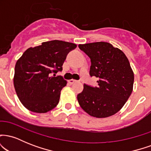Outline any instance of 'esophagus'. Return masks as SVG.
<instances>
[{
    "instance_id": "34e87169",
    "label": "esophagus",
    "mask_w": 151,
    "mask_h": 151,
    "mask_svg": "<svg viewBox=\"0 0 151 151\" xmlns=\"http://www.w3.org/2000/svg\"><path fill=\"white\" fill-rule=\"evenodd\" d=\"M77 48H78V46H77Z\"/></svg>"
}]
</instances>
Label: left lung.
<instances>
[{"label": "left lung", "mask_w": 151, "mask_h": 151, "mask_svg": "<svg viewBox=\"0 0 151 151\" xmlns=\"http://www.w3.org/2000/svg\"><path fill=\"white\" fill-rule=\"evenodd\" d=\"M77 45L62 40L44 42L28 48L16 62L13 84L22 104L35 113H47L57 106L67 81L58 72L67 54Z\"/></svg>", "instance_id": "obj_1"}]
</instances>
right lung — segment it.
<instances>
[{"label": "right lung", "instance_id": "right-lung-1", "mask_svg": "<svg viewBox=\"0 0 151 151\" xmlns=\"http://www.w3.org/2000/svg\"><path fill=\"white\" fill-rule=\"evenodd\" d=\"M91 59L90 76L95 86L84 84L77 95L81 108L89 115L106 118L122 109L133 91L134 74L125 54L111 44L98 42L79 45Z\"/></svg>", "mask_w": 151, "mask_h": 151}]
</instances>
